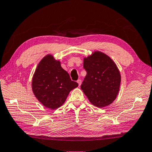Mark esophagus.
<instances>
[{"mask_svg":"<svg viewBox=\"0 0 152 152\" xmlns=\"http://www.w3.org/2000/svg\"><path fill=\"white\" fill-rule=\"evenodd\" d=\"M77 83H78V84H79V87L80 85H81V79H78L77 80Z\"/></svg>","mask_w":152,"mask_h":152,"instance_id":"obj_1","label":"esophagus"}]
</instances>
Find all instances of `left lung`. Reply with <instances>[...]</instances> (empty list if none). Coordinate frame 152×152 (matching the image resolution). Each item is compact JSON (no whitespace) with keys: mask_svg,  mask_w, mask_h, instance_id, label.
Masks as SVG:
<instances>
[{"mask_svg":"<svg viewBox=\"0 0 152 152\" xmlns=\"http://www.w3.org/2000/svg\"><path fill=\"white\" fill-rule=\"evenodd\" d=\"M83 67L87 75L81 86V90L96 107L110 104L120 90L121 73L109 56L99 51L84 58Z\"/></svg>","mask_w":152,"mask_h":152,"instance_id":"8db88e82","label":"left lung"}]
</instances>
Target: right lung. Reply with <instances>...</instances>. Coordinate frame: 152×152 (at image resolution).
I'll return each instance as SVG.
<instances>
[{
    "label": "right lung",
    "mask_w": 152,
    "mask_h": 152,
    "mask_svg": "<svg viewBox=\"0 0 152 152\" xmlns=\"http://www.w3.org/2000/svg\"><path fill=\"white\" fill-rule=\"evenodd\" d=\"M61 66L59 60L48 54L37 66L31 88L36 99L46 108L56 109L64 104L71 90L78 87Z\"/></svg>",
    "instance_id": "obj_1"
}]
</instances>
